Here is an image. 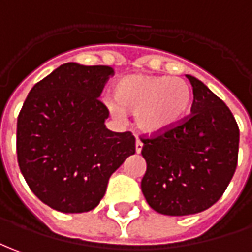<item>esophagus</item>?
Segmentation results:
<instances>
[{
    "mask_svg": "<svg viewBox=\"0 0 252 252\" xmlns=\"http://www.w3.org/2000/svg\"><path fill=\"white\" fill-rule=\"evenodd\" d=\"M143 151V143L140 141V140H137L136 141V152L137 154H140Z\"/></svg>",
    "mask_w": 252,
    "mask_h": 252,
    "instance_id": "1",
    "label": "esophagus"
}]
</instances>
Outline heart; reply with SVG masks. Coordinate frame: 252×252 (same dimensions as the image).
<instances>
[{
  "label": "heart",
  "instance_id": "heart-1",
  "mask_svg": "<svg viewBox=\"0 0 252 252\" xmlns=\"http://www.w3.org/2000/svg\"><path fill=\"white\" fill-rule=\"evenodd\" d=\"M115 102L107 101L116 116L136 114V126L144 134L158 136L177 127L192 104V90L184 79L133 74L114 88Z\"/></svg>",
  "mask_w": 252,
  "mask_h": 252
}]
</instances>
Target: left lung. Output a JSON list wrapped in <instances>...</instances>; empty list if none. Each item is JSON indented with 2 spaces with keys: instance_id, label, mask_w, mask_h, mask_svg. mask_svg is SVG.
<instances>
[{
  "instance_id": "8db88e82",
  "label": "left lung",
  "mask_w": 252,
  "mask_h": 252,
  "mask_svg": "<svg viewBox=\"0 0 252 252\" xmlns=\"http://www.w3.org/2000/svg\"><path fill=\"white\" fill-rule=\"evenodd\" d=\"M192 114L167 133L141 138V181L151 209L164 216L202 213L220 200L235 174L240 131L221 98L197 78Z\"/></svg>"
}]
</instances>
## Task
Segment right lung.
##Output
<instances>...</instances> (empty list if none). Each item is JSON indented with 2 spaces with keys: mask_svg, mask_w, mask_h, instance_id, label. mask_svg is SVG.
I'll use <instances>...</instances> for the list:
<instances>
[{
  "mask_svg": "<svg viewBox=\"0 0 252 252\" xmlns=\"http://www.w3.org/2000/svg\"><path fill=\"white\" fill-rule=\"evenodd\" d=\"M108 65L65 63L32 86L17 118L19 167L32 193L60 213L98 206L111 174L134 155L136 138L105 127L98 97Z\"/></svg>",
  "mask_w": 252,
  "mask_h": 252,
  "instance_id": "1",
  "label": "right lung"
}]
</instances>
